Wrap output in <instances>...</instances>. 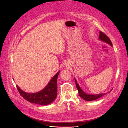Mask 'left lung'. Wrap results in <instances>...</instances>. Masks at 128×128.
Returning <instances> with one entry per match:
<instances>
[{
    "mask_svg": "<svg viewBox=\"0 0 128 128\" xmlns=\"http://www.w3.org/2000/svg\"><path fill=\"white\" fill-rule=\"evenodd\" d=\"M99 39L100 40H102V41H103V42H105L106 43H107L108 44H110L112 47V42H111L110 39L109 38V37H108L106 34L103 33V32H102V31H100ZM75 81L76 86V88H77L78 90V94H79V96L81 98H83L84 100H88V101L94 100H96L98 98H99L103 96H104V94H107V93H106V94H87L85 93V92H84L82 90H81V88H80V87L78 86V84L77 83V81H76V80L75 78Z\"/></svg>",
    "mask_w": 128,
    "mask_h": 128,
    "instance_id": "left-lung-1",
    "label": "left lung"
}]
</instances>
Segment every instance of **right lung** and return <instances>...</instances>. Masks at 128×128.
<instances>
[{"mask_svg": "<svg viewBox=\"0 0 128 128\" xmlns=\"http://www.w3.org/2000/svg\"><path fill=\"white\" fill-rule=\"evenodd\" d=\"M59 72L54 75L44 88L36 93L30 94L24 92L16 85L18 90L24 99L28 101L40 105H47L52 103L57 96V78Z\"/></svg>", "mask_w": 128, "mask_h": 128, "instance_id": "add662e5", "label": "right lung"}]
</instances>
